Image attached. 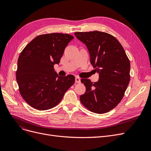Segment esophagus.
<instances>
[{"label":"esophagus","instance_id":"obj_1","mask_svg":"<svg viewBox=\"0 0 151 151\" xmlns=\"http://www.w3.org/2000/svg\"><path fill=\"white\" fill-rule=\"evenodd\" d=\"M75 80H76V83H79L81 82V79H80V77H76Z\"/></svg>","mask_w":151,"mask_h":151}]
</instances>
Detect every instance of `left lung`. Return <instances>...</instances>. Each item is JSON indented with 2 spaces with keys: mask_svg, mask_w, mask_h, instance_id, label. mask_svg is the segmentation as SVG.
<instances>
[{
  "mask_svg": "<svg viewBox=\"0 0 151 151\" xmlns=\"http://www.w3.org/2000/svg\"><path fill=\"white\" fill-rule=\"evenodd\" d=\"M74 35L88 48L91 63L99 74V80L94 83L81 79L86 92L80 101L92 112H108L121 101L129 84L130 61L122 45L111 35L98 31Z\"/></svg>",
  "mask_w": 151,
  "mask_h": 151,
  "instance_id": "left-lung-1",
  "label": "left lung"
}]
</instances>
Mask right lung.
I'll list each match as a JSON object with an SVG mask.
<instances>
[{"instance_id": "right-lung-1", "label": "right lung", "mask_w": 151, "mask_h": 151, "mask_svg": "<svg viewBox=\"0 0 151 151\" xmlns=\"http://www.w3.org/2000/svg\"><path fill=\"white\" fill-rule=\"evenodd\" d=\"M72 35L50 33L36 36L21 53L16 80L25 101L38 110L52 108L74 84L73 75L59 76L54 65L59 64Z\"/></svg>"}]
</instances>
